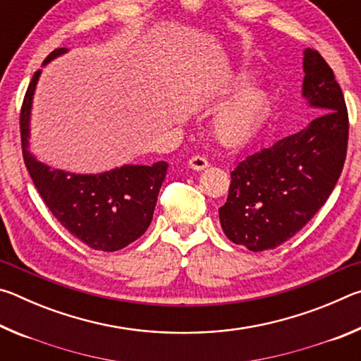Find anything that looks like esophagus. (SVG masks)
<instances>
[{"label":"esophagus","mask_w":361,"mask_h":361,"mask_svg":"<svg viewBox=\"0 0 361 361\" xmlns=\"http://www.w3.org/2000/svg\"><path fill=\"white\" fill-rule=\"evenodd\" d=\"M209 167V161L202 156H194L189 159V169L192 170H204Z\"/></svg>","instance_id":"1"}]
</instances>
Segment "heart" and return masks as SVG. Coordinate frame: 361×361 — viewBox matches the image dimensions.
<instances>
[{
  "label": "heart",
  "mask_w": 361,
  "mask_h": 361,
  "mask_svg": "<svg viewBox=\"0 0 361 361\" xmlns=\"http://www.w3.org/2000/svg\"><path fill=\"white\" fill-rule=\"evenodd\" d=\"M253 78L252 71L239 70L231 76L228 87L239 89ZM269 108V94L264 87L253 85L243 89L234 99L218 109L212 119V130L218 142L228 146L245 143L258 129Z\"/></svg>",
  "instance_id": "obj_1"
}]
</instances>
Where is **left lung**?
<instances>
[{
	"label": "left lung",
	"mask_w": 361,
	"mask_h": 361,
	"mask_svg": "<svg viewBox=\"0 0 361 361\" xmlns=\"http://www.w3.org/2000/svg\"><path fill=\"white\" fill-rule=\"evenodd\" d=\"M302 99L319 116L302 130L242 157L219 207L226 237L250 252L282 245L326 202L339 180L349 116L333 70L314 49L302 59Z\"/></svg>",
	"instance_id": "obj_1"
}]
</instances>
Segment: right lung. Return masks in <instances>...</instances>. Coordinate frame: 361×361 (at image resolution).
<instances>
[{"label":"right lung","mask_w":361,"mask_h":361,"mask_svg":"<svg viewBox=\"0 0 361 361\" xmlns=\"http://www.w3.org/2000/svg\"><path fill=\"white\" fill-rule=\"evenodd\" d=\"M66 52V47L56 49L42 66ZM39 76L41 70L32 78L20 113L23 161L35 188L60 224L87 247L116 252L130 245L149 228L169 164H124L100 173H75L39 162L30 151V121Z\"/></svg>","instance_id":"add662e5"}]
</instances>
